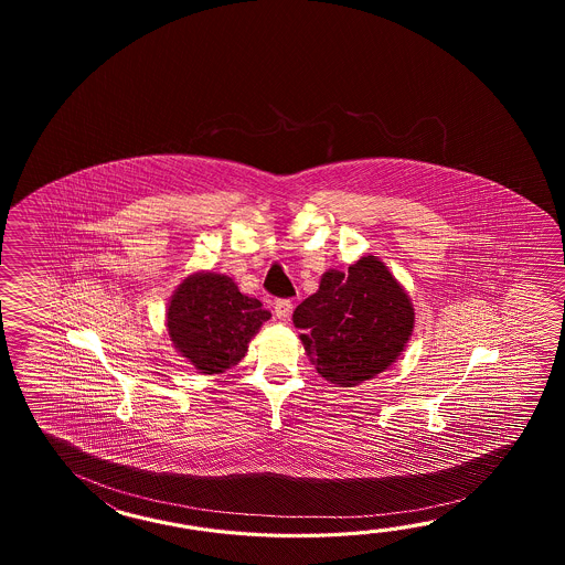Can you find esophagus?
<instances>
[{"instance_id": "esophagus-1", "label": "esophagus", "mask_w": 565, "mask_h": 565, "mask_svg": "<svg viewBox=\"0 0 565 565\" xmlns=\"http://www.w3.org/2000/svg\"><path fill=\"white\" fill-rule=\"evenodd\" d=\"M290 312H292V300L278 299L277 302H275V315H277L280 321H287L288 317H290Z\"/></svg>"}]
</instances>
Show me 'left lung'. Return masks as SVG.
<instances>
[{
	"instance_id": "left-lung-1",
	"label": "left lung",
	"mask_w": 565,
	"mask_h": 565,
	"mask_svg": "<svg viewBox=\"0 0 565 565\" xmlns=\"http://www.w3.org/2000/svg\"><path fill=\"white\" fill-rule=\"evenodd\" d=\"M317 372L331 384H361L396 361L414 329V309L382 260L365 256L348 273L329 270L292 315Z\"/></svg>"
}]
</instances>
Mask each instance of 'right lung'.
<instances>
[{
    "label": "right lung",
    "instance_id": "right-lung-1",
    "mask_svg": "<svg viewBox=\"0 0 565 565\" xmlns=\"http://www.w3.org/2000/svg\"><path fill=\"white\" fill-rule=\"evenodd\" d=\"M270 319L263 302L242 295L224 275H192L171 297L168 329L173 345L204 373H222L246 355Z\"/></svg>",
    "mask_w": 565,
    "mask_h": 565
}]
</instances>
